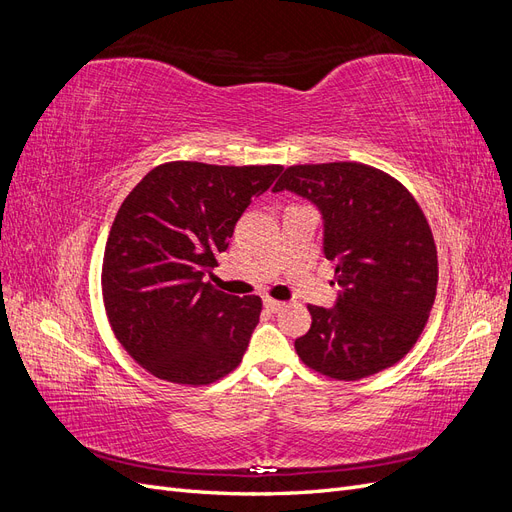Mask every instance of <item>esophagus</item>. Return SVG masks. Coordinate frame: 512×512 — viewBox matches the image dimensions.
Instances as JSON below:
<instances>
[{
    "instance_id": "1",
    "label": "esophagus",
    "mask_w": 512,
    "mask_h": 512,
    "mask_svg": "<svg viewBox=\"0 0 512 512\" xmlns=\"http://www.w3.org/2000/svg\"><path fill=\"white\" fill-rule=\"evenodd\" d=\"M265 307L269 309V312H282V309L286 307L284 301H275V299H265Z\"/></svg>"
}]
</instances>
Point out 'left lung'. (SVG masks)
Returning a JSON list of instances; mask_svg holds the SVG:
<instances>
[{
    "instance_id": "8db88e82",
    "label": "left lung",
    "mask_w": 512,
    "mask_h": 512,
    "mask_svg": "<svg viewBox=\"0 0 512 512\" xmlns=\"http://www.w3.org/2000/svg\"><path fill=\"white\" fill-rule=\"evenodd\" d=\"M282 190L318 207L339 286L333 307L307 305L312 327L294 342L299 359L335 380H361L404 359L438 288L436 243L414 196L359 162L290 166L273 188Z\"/></svg>"
}]
</instances>
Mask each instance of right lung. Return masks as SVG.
Masks as SVG:
<instances>
[{"label":"right lung","instance_id":"1","mask_svg":"<svg viewBox=\"0 0 512 512\" xmlns=\"http://www.w3.org/2000/svg\"><path fill=\"white\" fill-rule=\"evenodd\" d=\"M282 166H156L123 200L102 265L108 322L153 376L211 384L235 369L256 329L260 297L207 282L252 198Z\"/></svg>","mask_w":512,"mask_h":512}]
</instances>
